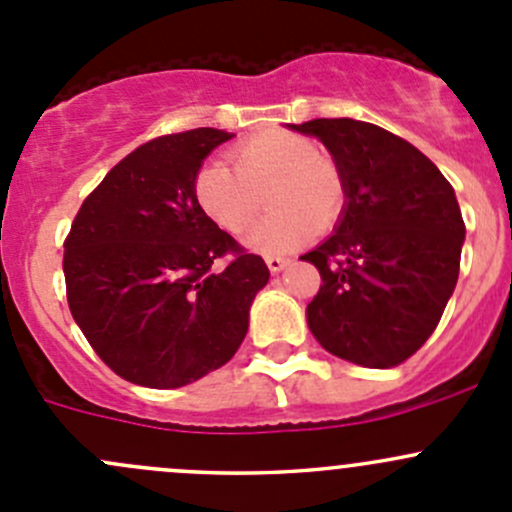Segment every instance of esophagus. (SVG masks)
<instances>
[{
	"label": "esophagus",
	"instance_id": "34e87169",
	"mask_svg": "<svg viewBox=\"0 0 512 512\" xmlns=\"http://www.w3.org/2000/svg\"><path fill=\"white\" fill-rule=\"evenodd\" d=\"M265 262H267V267H270V272H282L289 265L287 257H280V255H270Z\"/></svg>",
	"mask_w": 512,
	"mask_h": 512
}]
</instances>
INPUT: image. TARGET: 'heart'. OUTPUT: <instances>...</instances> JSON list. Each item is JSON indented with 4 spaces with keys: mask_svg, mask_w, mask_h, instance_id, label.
<instances>
[{
    "mask_svg": "<svg viewBox=\"0 0 512 512\" xmlns=\"http://www.w3.org/2000/svg\"><path fill=\"white\" fill-rule=\"evenodd\" d=\"M232 168L210 160L195 175L200 210L230 235H242L260 215L262 193L270 188V208L277 210L247 232V247L280 255L327 232L342 218L347 190L337 163L299 133L270 128L245 138L230 151Z\"/></svg>",
    "mask_w": 512,
    "mask_h": 512,
    "instance_id": "1",
    "label": "heart"
}]
</instances>
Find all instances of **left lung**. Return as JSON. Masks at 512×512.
Returning a JSON list of instances; mask_svg holds the SVG:
<instances>
[{
	"instance_id": "obj_1",
	"label": "left lung",
	"mask_w": 512,
	"mask_h": 512,
	"mask_svg": "<svg viewBox=\"0 0 512 512\" xmlns=\"http://www.w3.org/2000/svg\"><path fill=\"white\" fill-rule=\"evenodd\" d=\"M292 128L329 148L347 190L337 232L302 255L322 277L309 329L339 359L404 364L458 282L466 225L456 193L416 146L374 123L314 118Z\"/></svg>"
}]
</instances>
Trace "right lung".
<instances>
[{
  "mask_svg": "<svg viewBox=\"0 0 512 512\" xmlns=\"http://www.w3.org/2000/svg\"><path fill=\"white\" fill-rule=\"evenodd\" d=\"M230 138L193 128L143 143L91 190L66 235L71 317L131 384L178 389L227 364L270 280L265 260L195 200L200 163Z\"/></svg>",
  "mask_w": 512,
  "mask_h": 512,
  "instance_id": "add662e5",
  "label": "right lung"
}]
</instances>
